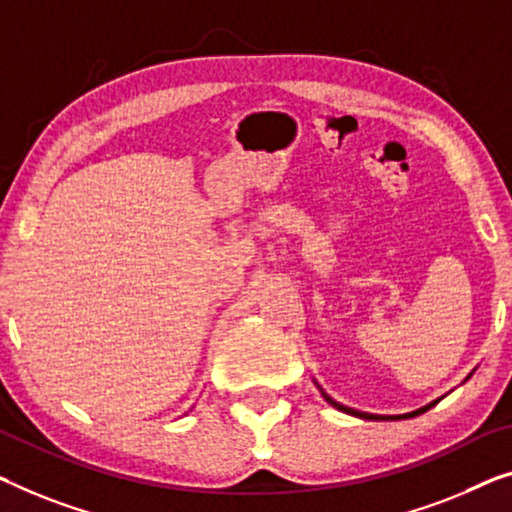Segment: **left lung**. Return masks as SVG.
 <instances>
[{"mask_svg": "<svg viewBox=\"0 0 512 512\" xmlns=\"http://www.w3.org/2000/svg\"><path fill=\"white\" fill-rule=\"evenodd\" d=\"M469 377H471V375H469ZM469 377H467V379H469ZM319 391H322V388H319ZM322 395H324V400L331 404V407H335L338 411H345V414H349V416L363 418V421H400V418H414V416L423 414V411H427V409L434 407V404L439 402V400H434V402H430V404H425V407L416 409V411H409V414H402V416H379V414H368V411H358V409H352V407H345V404L335 402V400L331 398V395H326L324 391H322Z\"/></svg>", "mask_w": 512, "mask_h": 512, "instance_id": "8db88e82", "label": "left lung"}]
</instances>
